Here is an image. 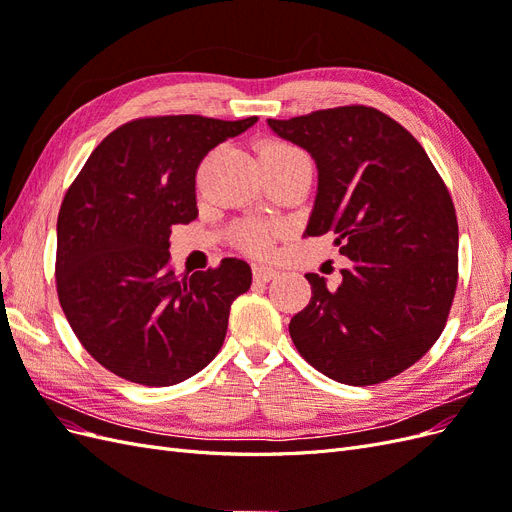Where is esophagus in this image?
Returning <instances> with one entry per match:
<instances>
[{
  "instance_id": "34e87169",
  "label": "esophagus",
  "mask_w": 512,
  "mask_h": 512,
  "mask_svg": "<svg viewBox=\"0 0 512 512\" xmlns=\"http://www.w3.org/2000/svg\"><path fill=\"white\" fill-rule=\"evenodd\" d=\"M277 275V271L273 267L267 265H254V280L256 282H269Z\"/></svg>"
}]
</instances>
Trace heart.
Listing matches in <instances>:
<instances>
[{
	"label": "heart",
	"instance_id": "b5f03b06",
	"mask_svg": "<svg viewBox=\"0 0 512 512\" xmlns=\"http://www.w3.org/2000/svg\"><path fill=\"white\" fill-rule=\"evenodd\" d=\"M297 151L301 149L286 143H267L260 149V156H286V153H297ZM273 235H275V224H269V222H247L239 230L241 243L252 252H265Z\"/></svg>",
	"mask_w": 512,
	"mask_h": 512
}]
</instances>
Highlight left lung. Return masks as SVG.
I'll list each match as a JSON object with an SVG mask.
<instances>
[{
    "label": "left lung",
    "instance_id": "8db88e82",
    "mask_svg": "<svg viewBox=\"0 0 512 512\" xmlns=\"http://www.w3.org/2000/svg\"><path fill=\"white\" fill-rule=\"evenodd\" d=\"M267 123L318 168L303 237L333 232L339 254L350 258L337 288L305 275L312 299L288 324L294 346L342 384L401 374L436 344L455 297L459 228L451 194L416 138L376 108Z\"/></svg>",
    "mask_w": 512,
    "mask_h": 512
}]
</instances>
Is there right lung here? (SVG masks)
<instances>
[{"instance_id": "right-lung-1", "label": "right lung", "mask_w": 512, "mask_h": 512, "mask_svg": "<svg viewBox=\"0 0 512 512\" xmlns=\"http://www.w3.org/2000/svg\"><path fill=\"white\" fill-rule=\"evenodd\" d=\"M258 117H149L108 134L57 218V292L79 342L115 376L145 386L192 378L220 352L230 305L250 290L245 260L179 277L170 232L196 220V168Z\"/></svg>"}]
</instances>
